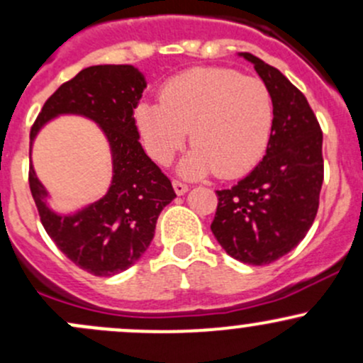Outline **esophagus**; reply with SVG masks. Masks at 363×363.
Masks as SVG:
<instances>
[{"label": "esophagus", "mask_w": 363, "mask_h": 363, "mask_svg": "<svg viewBox=\"0 0 363 363\" xmlns=\"http://www.w3.org/2000/svg\"><path fill=\"white\" fill-rule=\"evenodd\" d=\"M172 186H174V191H175V194H177V196H182V194L188 193V186L182 184V182L174 181Z\"/></svg>", "instance_id": "1"}]
</instances>
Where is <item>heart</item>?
Segmentation results:
<instances>
[{
	"label": "heart",
	"instance_id": "obj_1",
	"mask_svg": "<svg viewBox=\"0 0 363 363\" xmlns=\"http://www.w3.org/2000/svg\"><path fill=\"white\" fill-rule=\"evenodd\" d=\"M145 148L169 165L191 130L193 148L179 174L224 179L253 169L264 157L272 129V99L260 79L229 69H194L170 79L160 103L141 101L134 111Z\"/></svg>",
	"mask_w": 363,
	"mask_h": 363
}]
</instances>
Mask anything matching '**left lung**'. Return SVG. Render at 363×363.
Here are the masks:
<instances>
[{"instance_id": "8db88e82", "label": "left lung", "mask_w": 363, "mask_h": 363, "mask_svg": "<svg viewBox=\"0 0 363 363\" xmlns=\"http://www.w3.org/2000/svg\"><path fill=\"white\" fill-rule=\"evenodd\" d=\"M260 75L274 121L264 160L230 189L217 191L210 225L236 260L267 265L289 253L308 233L324 181L322 130L306 98L284 75L252 53H238Z\"/></svg>"}]
</instances>
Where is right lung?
<instances>
[{
  "label": "right lung",
  "instance_id": "1",
  "mask_svg": "<svg viewBox=\"0 0 363 363\" xmlns=\"http://www.w3.org/2000/svg\"><path fill=\"white\" fill-rule=\"evenodd\" d=\"M146 84L145 74L133 65L87 67L48 98L30 130L33 151L46 123L75 115L96 123L108 143V189L72 212H57L34 165L29 170L30 193L48 236L93 276L111 277L136 264L153 240L158 215L175 198L170 181L139 143L133 110Z\"/></svg>",
  "mask_w": 363,
  "mask_h": 363
}]
</instances>
